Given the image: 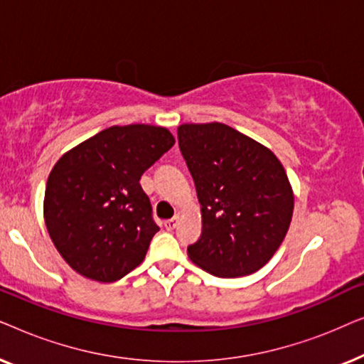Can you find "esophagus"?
I'll list each match as a JSON object with an SVG mask.
<instances>
[{
	"mask_svg": "<svg viewBox=\"0 0 364 364\" xmlns=\"http://www.w3.org/2000/svg\"><path fill=\"white\" fill-rule=\"evenodd\" d=\"M177 223H178V215L168 218V220L164 222V227H166L167 230H173V228L177 227Z\"/></svg>",
	"mask_w": 364,
	"mask_h": 364,
	"instance_id": "obj_1",
	"label": "esophagus"
}]
</instances>
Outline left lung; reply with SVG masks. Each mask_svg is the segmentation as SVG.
<instances>
[{
	"instance_id": "obj_1",
	"label": "left lung",
	"mask_w": 364,
	"mask_h": 364,
	"mask_svg": "<svg viewBox=\"0 0 364 364\" xmlns=\"http://www.w3.org/2000/svg\"><path fill=\"white\" fill-rule=\"evenodd\" d=\"M177 136L202 205V235L187 248L191 260L220 278L260 270L282 245L293 215L282 162L220 122L182 124Z\"/></svg>"
}]
</instances>
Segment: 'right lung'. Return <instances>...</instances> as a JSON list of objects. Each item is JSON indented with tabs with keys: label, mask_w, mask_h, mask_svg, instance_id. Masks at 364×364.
Listing matches in <instances>:
<instances>
[{
	"label": "right lung",
	"mask_w": 364,
	"mask_h": 364,
	"mask_svg": "<svg viewBox=\"0 0 364 364\" xmlns=\"http://www.w3.org/2000/svg\"><path fill=\"white\" fill-rule=\"evenodd\" d=\"M173 142L166 127L112 126L56 162L44 193V222L73 270L111 283L141 265L159 225L139 181Z\"/></svg>",
	"instance_id": "add662e5"
}]
</instances>
